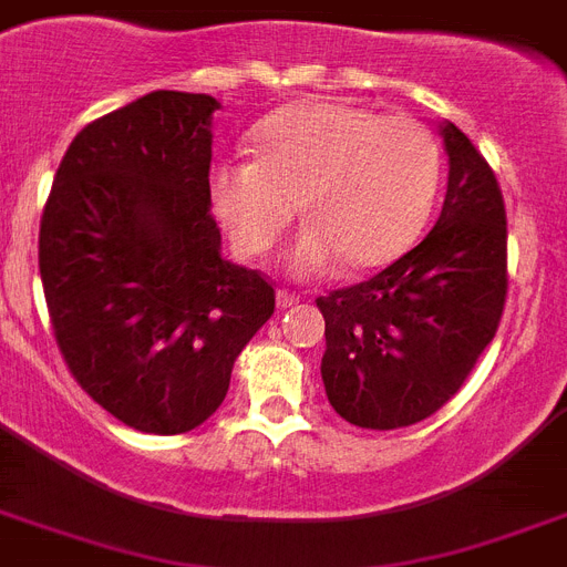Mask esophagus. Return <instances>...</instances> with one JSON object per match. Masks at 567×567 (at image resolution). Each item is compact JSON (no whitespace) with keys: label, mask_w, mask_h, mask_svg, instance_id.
Segmentation results:
<instances>
[{"label":"esophagus","mask_w":567,"mask_h":567,"mask_svg":"<svg viewBox=\"0 0 567 567\" xmlns=\"http://www.w3.org/2000/svg\"><path fill=\"white\" fill-rule=\"evenodd\" d=\"M276 302H279V308H293L299 302V293L288 291V288H279L276 291Z\"/></svg>","instance_id":"esophagus-1"}]
</instances>
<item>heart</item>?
Instances as JSON below:
<instances>
[{
  "mask_svg": "<svg viewBox=\"0 0 567 567\" xmlns=\"http://www.w3.org/2000/svg\"><path fill=\"white\" fill-rule=\"evenodd\" d=\"M250 156L209 168L206 195L229 241L259 259L299 212L306 227L288 252L297 276H323L347 259L379 268L419 236L440 186V148L404 113L306 99L261 118Z\"/></svg>",
  "mask_w": 567,
  "mask_h": 567,
  "instance_id": "1",
  "label": "heart"
}]
</instances>
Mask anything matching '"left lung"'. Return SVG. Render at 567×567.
I'll use <instances>...</instances> for the list:
<instances>
[{"instance_id":"1","label":"left lung","mask_w":567,"mask_h":567,"mask_svg":"<svg viewBox=\"0 0 567 567\" xmlns=\"http://www.w3.org/2000/svg\"><path fill=\"white\" fill-rule=\"evenodd\" d=\"M449 192L434 229L367 282L317 297L326 395L358 427L393 431L463 388L507 302V209L466 133L443 124Z\"/></svg>"}]
</instances>
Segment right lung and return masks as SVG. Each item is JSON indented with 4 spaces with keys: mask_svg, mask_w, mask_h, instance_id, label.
<instances>
[{
    "mask_svg": "<svg viewBox=\"0 0 567 567\" xmlns=\"http://www.w3.org/2000/svg\"><path fill=\"white\" fill-rule=\"evenodd\" d=\"M204 92L156 90L95 118L60 159L40 220V279L69 372L142 434L218 411L233 363L276 308L259 270L220 256Z\"/></svg>",
    "mask_w": 567,
    "mask_h": 567,
    "instance_id": "1",
    "label": "right lung"
}]
</instances>
